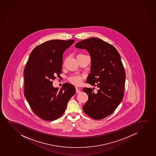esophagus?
Here are the masks:
<instances>
[{
  "label": "esophagus",
  "mask_w": 156,
  "mask_h": 156,
  "mask_svg": "<svg viewBox=\"0 0 156 156\" xmlns=\"http://www.w3.org/2000/svg\"><path fill=\"white\" fill-rule=\"evenodd\" d=\"M76 93H80L81 91H80V90L79 89V88L76 87Z\"/></svg>",
  "instance_id": "obj_1"
}]
</instances>
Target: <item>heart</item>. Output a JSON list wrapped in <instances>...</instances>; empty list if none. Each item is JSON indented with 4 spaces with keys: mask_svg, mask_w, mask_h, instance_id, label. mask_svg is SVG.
<instances>
[{
    "mask_svg": "<svg viewBox=\"0 0 156 156\" xmlns=\"http://www.w3.org/2000/svg\"><path fill=\"white\" fill-rule=\"evenodd\" d=\"M83 79V76H73L69 78V80L73 85L78 86L80 84L81 80Z\"/></svg>",
    "mask_w": 156,
    "mask_h": 156,
    "instance_id": "1",
    "label": "heart"
}]
</instances>
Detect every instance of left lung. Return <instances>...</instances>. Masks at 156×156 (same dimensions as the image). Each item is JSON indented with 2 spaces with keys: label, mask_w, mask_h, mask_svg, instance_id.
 <instances>
[{
  "label": "left lung",
  "mask_w": 156,
  "mask_h": 156,
  "mask_svg": "<svg viewBox=\"0 0 156 156\" xmlns=\"http://www.w3.org/2000/svg\"><path fill=\"white\" fill-rule=\"evenodd\" d=\"M75 47L90 54L92 64L86 82L99 88L94 93L91 88H83L88 99L83 109L90 117L102 119L113 113L124 97L126 75L120 56L112 45L95 37L80 41Z\"/></svg>",
  "instance_id": "left-lung-1"
}]
</instances>
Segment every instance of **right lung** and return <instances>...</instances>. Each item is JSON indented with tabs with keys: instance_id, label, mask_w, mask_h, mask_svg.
Wrapping results in <instances>:
<instances>
[{
	"instance_id": "1",
	"label": "right lung",
	"mask_w": 156,
	"mask_h": 156,
	"mask_svg": "<svg viewBox=\"0 0 156 156\" xmlns=\"http://www.w3.org/2000/svg\"><path fill=\"white\" fill-rule=\"evenodd\" d=\"M75 40L47 41L35 47L24 71V95L31 108L42 119L60 117L75 94V86L65 83L59 90L51 80L62 72L63 54Z\"/></svg>"
}]
</instances>
